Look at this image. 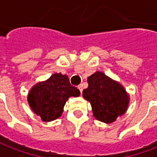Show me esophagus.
<instances>
[{
  "label": "esophagus",
  "instance_id": "1",
  "mask_svg": "<svg viewBox=\"0 0 157 157\" xmlns=\"http://www.w3.org/2000/svg\"><path fill=\"white\" fill-rule=\"evenodd\" d=\"M78 88H79V90H80V92H81V94H82V84H81V85H79Z\"/></svg>",
  "mask_w": 157,
  "mask_h": 157
}]
</instances>
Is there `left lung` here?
Instances as JSON below:
<instances>
[{
    "mask_svg": "<svg viewBox=\"0 0 157 157\" xmlns=\"http://www.w3.org/2000/svg\"><path fill=\"white\" fill-rule=\"evenodd\" d=\"M87 83L88 87L83 90L82 95L91 103L95 119L112 123L125 113L129 99L119 83L99 71L87 78Z\"/></svg>",
    "mask_w": 157,
    "mask_h": 157,
    "instance_id": "8db88e82",
    "label": "left lung"
}]
</instances>
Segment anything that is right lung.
<instances>
[{"label":"right lung","mask_w":157,"mask_h":157,"mask_svg":"<svg viewBox=\"0 0 157 157\" xmlns=\"http://www.w3.org/2000/svg\"><path fill=\"white\" fill-rule=\"evenodd\" d=\"M79 95V89L70 84L68 76L56 73L44 82L35 85L27 99L36 114L44 121H52L62 115L63 108L70 97Z\"/></svg>","instance_id":"right-lung-1"}]
</instances>
